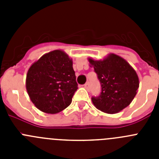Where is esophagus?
<instances>
[{"label":"esophagus","instance_id":"34e87169","mask_svg":"<svg viewBox=\"0 0 159 159\" xmlns=\"http://www.w3.org/2000/svg\"><path fill=\"white\" fill-rule=\"evenodd\" d=\"M84 88H86V89H89L90 88V84L88 82H87L86 84H84Z\"/></svg>","mask_w":159,"mask_h":159}]
</instances>
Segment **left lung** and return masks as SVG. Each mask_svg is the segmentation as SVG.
<instances>
[{"instance_id":"left-lung-1","label":"left lung","mask_w":159,"mask_h":159,"mask_svg":"<svg viewBox=\"0 0 159 159\" xmlns=\"http://www.w3.org/2000/svg\"><path fill=\"white\" fill-rule=\"evenodd\" d=\"M88 61L102 88L100 95L92 98L94 106L107 114L119 113L129 106L137 94L139 80L127 60L110 53L103 60L88 58Z\"/></svg>"}]
</instances>
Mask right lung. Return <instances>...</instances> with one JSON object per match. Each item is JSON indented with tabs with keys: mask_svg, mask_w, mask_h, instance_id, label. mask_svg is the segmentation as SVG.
<instances>
[{
	"mask_svg": "<svg viewBox=\"0 0 159 159\" xmlns=\"http://www.w3.org/2000/svg\"><path fill=\"white\" fill-rule=\"evenodd\" d=\"M72 60L62 50L43 55L29 67L26 90L36 108L47 114H57L71 104L78 89Z\"/></svg>",
	"mask_w": 159,
	"mask_h": 159,
	"instance_id": "1",
	"label": "right lung"
}]
</instances>
